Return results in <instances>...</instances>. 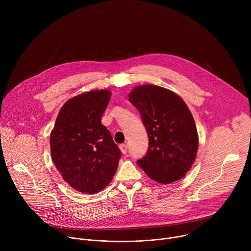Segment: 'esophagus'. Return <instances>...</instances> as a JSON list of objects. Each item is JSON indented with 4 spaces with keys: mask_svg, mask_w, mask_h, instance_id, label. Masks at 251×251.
I'll return each instance as SVG.
<instances>
[{
    "mask_svg": "<svg viewBox=\"0 0 251 251\" xmlns=\"http://www.w3.org/2000/svg\"><path fill=\"white\" fill-rule=\"evenodd\" d=\"M119 147H120V150H121V152H122L123 154H126V153L128 152V146H127L126 144H122V145H120Z\"/></svg>",
    "mask_w": 251,
    "mask_h": 251,
    "instance_id": "1",
    "label": "esophagus"
}]
</instances>
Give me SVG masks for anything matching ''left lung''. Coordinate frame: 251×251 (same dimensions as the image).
I'll list each match as a JSON object with an SVG mask.
<instances>
[{
	"label": "left lung",
	"mask_w": 251,
	"mask_h": 251,
	"mask_svg": "<svg viewBox=\"0 0 251 251\" xmlns=\"http://www.w3.org/2000/svg\"><path fill=\"white\" fill-rule=\"evenodd\" d=\"M129 100L139 111L149 138L148 151L137 165L157 183L180 180L194 164L199 147L188 106L173 91L151 84L136 87Z\"/></svg>",
	"instance_id": "obj_1"
}]
</instances>
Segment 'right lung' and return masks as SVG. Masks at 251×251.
Segmentation results:
<instances>
[{
	"label": "right lung",
	"instance_id": "1",
	"mask_svg": "<svg viewBox=\"0 0 251 251\" xmlns=\"http://www.w3.org/2000/svg\"><path fill=\"white\" fill-rule=\"evenodd\" d=\"M109 90H92L64 103L50 134L51 159L63 180L75 190L95 194L113 178L121 151L101 117Z\"/></svg>",
	"mask_w": 251,
	"mask_h": 251
}]
</instances>
